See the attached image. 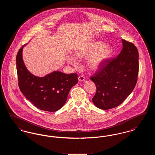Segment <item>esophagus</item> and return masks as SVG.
<instances>
[{"label":"esophagus","instance_id":"34e87169","mask_svg":"<svg viewBox=\"0 0 155 155\" xmlns=\"http://www.w3.org/2000/svg\"><path fill=\"white\" fill-rule=\"evenodd\" d=\"M78 80L81 82L85 81V77L84 75H80L78 77Z\"/></svg>","mask_w":155,"mask_h":155}]
</instances>
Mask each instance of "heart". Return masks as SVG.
<instances>
[{
    "label": "heart",
    "instance_id": "1",
    "mask_svg": "<svg viewBox=\"0 0 155 155\" xmlns=\"http://www.w3.org/2000/svg\"><path fill=\"white\" fill-rule=\"evenodd\" d=\"M75 56L79 59H87V67L91 71H96L101 68L110 59L113 54L112 47L101 41H92L82 45L75 51ZM68 62L74 66L78 65L77 59L73 55L67 57Z\"/></svg>",
    "mask_w": 155,
    "mask_h": 155
}]
</instances>
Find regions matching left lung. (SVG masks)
I'll return each mask as SVG.
<instances>
[{
  "label": "left lung",
  "instance_id": "obj_1",
  "mask_svg": "<svg viewBox=\"0 0 155 155\" xmlns=\"http://www.w3.org/2000/svg\"><path fill=\"white\" fill-rule=\"evenodd\" d=\"M123 49L114 59L109 60L91 77L96 87L92 102L97 107L107 110L119 106L133 92L139 70L138 49L121 39Z\"/></svg>",
  "mask_w": 155,
  "mask_h": 155
}]
</instances>
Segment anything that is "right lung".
<instances>
[{
  "mask_svg": "<svg viewBox=\"0 0 155 155\" xmlns=\"http://www.w3.org/2000/svg\"><path fill=\"white\" fill-rule=\"evenodd\" d=\"M22 46L16 57L18 86L22 94L36 107L50 112L59 110L66 103L71 88L78 83L77 74L54 71L44 77L31 73L22 59Z\"/></svg>",
  "mask_w": 155,
  "mask_h": 155,
  "instance_id": "1",
  "label": "right lung"
}]
</instances>
